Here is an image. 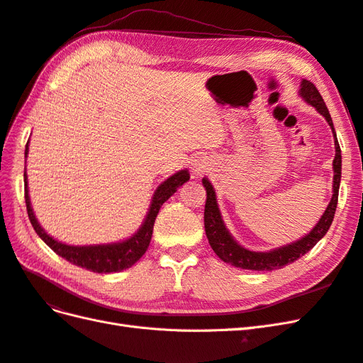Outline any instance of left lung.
<instances>
[{"label":"left lung","instance_id":"1","mask_svg":"<svg viewBox=\"0 0 363 363\" xmlns=\"http://www.w3.org/2000/svg\"><path fill=\"white\" fill-rule=\"evenodd\" d=\"M300 95L327 119L328 125L332 127V131H333L335 148H336V155L333 160V171H335L333 196L330 203H328L324 215L321 216V219L318 221V224L313 227V230L309 235L304 236L300 240H296V242L291 245L272 250L268 252H257V251H250L244 247H240L232 238V235L228 233V230L225 228L221 219V213H219L216 195L212 184L207 179H203V186L206 188V194H207L206 206H204V228H206V236L208 239V244H211L212 250L215 251V255L219 259L227 263H232V265L236 268L252 269V271H272V269H280L283 267H286L298 257L304 256L307 251H311L318 244V240L327 233V230L330 228L333 223L336 206H337V195H339L340 167H342V159H340V148L337 144L336 131L333 128V121L330 113H328V108L325 107L323 96L320 92H318V89L312 82L309 80L301 82Z\"/></svg>","mask_w":363,"mask_h":363}]
</instances>
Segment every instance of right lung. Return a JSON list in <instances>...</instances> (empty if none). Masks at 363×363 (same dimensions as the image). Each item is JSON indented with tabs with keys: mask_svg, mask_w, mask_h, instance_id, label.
I'll return each mask as SVG.
<instances>
[{
	"mask_svg": "<svg viewBox=\"0 0 363 363\" xmlns=\"http://www.w3.org/2000/svg\"><path fill=\"white\" fill-rule=\"evenodd\" d=\"M28 152V142L26 145V157ZM189 180V172L188 171H179L177 174L171 175L169 179L164 180L152 196V201L150 206L148 215L145 218L144 224L139 228L136 235L131 236L130 239L124 240V242L118 244H108V245H89V247H74L62 244L59 240L52 239L45 233L38 219L33 213V208L30 206V196H28V186H27V174L24 171V186H26V206H27V213L30 218V223L35 228V232L39 235V238L45 242L56 255L67 259L68 262L74 263L77 267L86 268L89 271L98 272V274H107V272H118L130 268L131 265L144 256L147 251L150 240L152 236V227H155L156 216L160 211L162 204L167 201L169 196L177 191L183 183Z\"/></svg>",
	"mask_w": 363,
	"mask_h": 363,
	"instance_id": "add662e5",
	"label": "right lung"
}]
</instances>
